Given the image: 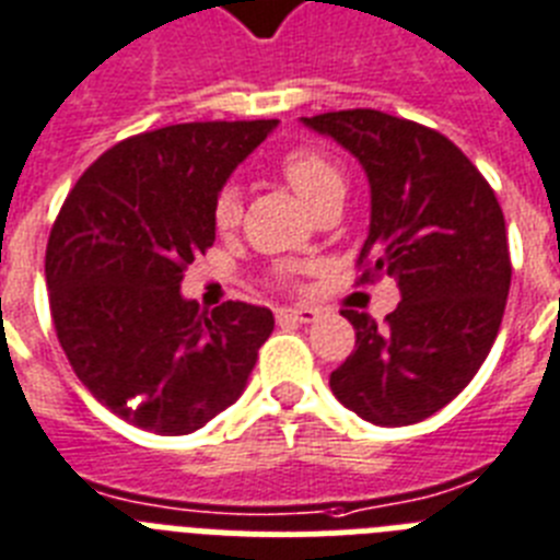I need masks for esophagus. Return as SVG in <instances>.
Here are the masks:
<instances>
[{"instance_id":"34e87169","label":"esophagus","mask_w":560,"mask_h":560,"mask_svg":"<svg viewBox=\"0 0 560 560\" xmlns=\"http://www.w3.org/2000/svg\"><path fill=\"white\" fill-rule=\"evenodd\" d=\"M276 318L279 320H295V324H310V320L318 318L313 307H281L276 310Z\"/></svg>"}]
</instances>
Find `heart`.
<instances>
[{
    "instance_id": "obj_1",
    "label": "heart",
    "mask_w": 560,
    "mask_h": 560,
    "mask_svg": "<svg viewBox=\"0 0 560 560\" xmlns=\"http://www.w3.org/2000/svg\"><path fill=\"white\" fill-rule=\"evenodd\" d=\"M279 172L287 179V186L293 188L313 211L327 206L329 199L343 197V191H347V174H343L340 163L332 154L320 152V149H293V152H287L279 163ZM211 220L220 233H231L233 228L240 225L242 199L236 188L228 186L217 194Z\"/></svg>"
}]
</instances>
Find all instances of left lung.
<instances>
[{"instance_id":"left-lung-1","label":"left lung","mask_w":560,"mask_h":560,"mask_svg":"<svg viewBox=\"0 0 560 560\" xmlns=\"http://www.w3.org/2000/svg\"><path fill=\"white\" fill-rule=\"evenodd\" d=\"M361 160L372 220L361 281L395 276L386 324L343 310L354 349L332 395L374 425H411L448 406L488 358L510 290L504 213L493 188L445 135L377 109L301 118Z\"/></svg>"}]
</instances>
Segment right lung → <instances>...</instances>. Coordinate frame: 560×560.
<instances>
[{
    "label": "right lung",
    "instance_id": "1",
    "mask_svg": "<svg viewBox=\"0 0 560 560\" xmlns=\"http://www.w3.org/2000/svg\"><path fill=\"white\" fill-rule=\"evenodd\" d=\"M279 120L163 126L112 145L78 177L47 242L58 343L112 415L191 434L240 400L273 313L183 299L188 265L213 245L225 179Z\"/></svg>",
    "mask_w": 560,
    "mask_h": 560
}]
</instances>
